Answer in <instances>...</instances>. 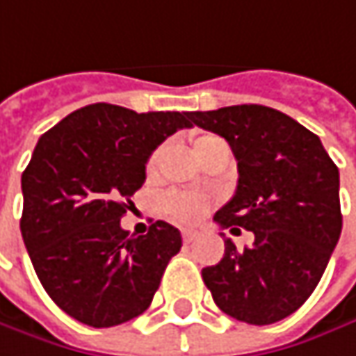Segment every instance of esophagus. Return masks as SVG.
<instances>
[{
	"mask_svg": "<svg viewBox=\"0 0 356 356\" xmlns=\"http://www.w3.org/2000/svg\"><path fill=\"white\" fill-rule=\"evenodd\" d=\"M195 236H197V234H195L193 230H183V232H181V238H183V243L185 244L193 243V241H195Z\"/></svg>",
	"mask_w": 356,
	"mask_h": 356,
	"instance_id": "obj_1",
	"label": "esophagus"
}]
</instances>
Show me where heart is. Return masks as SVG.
Segmentation results:
<instances>
[{"instance_id":"heart-1","label":"heart","mask_w":356,"mask_h":356,"mask_svg":"<svg viewBox=\"0 0 356 356\" xmlns=\"http://www.w3.org/2000/svg\"><path fill=\"white\" fill-rule=\"evenodd\" d=\"M218 143H224L222 138L208 134V132H200L191 138V148H193V154L200 156L202 152H206L210 146L218 145ZM161 159H163V146L154 148L146 161L145 173L148 179L156 177L159 173V165H161ZM163 210L169 218H173L179 224H195L200 222L208 210H210V202L202 195H193V193H169L165 200H163Z\"/></svg>"}]
</instances>
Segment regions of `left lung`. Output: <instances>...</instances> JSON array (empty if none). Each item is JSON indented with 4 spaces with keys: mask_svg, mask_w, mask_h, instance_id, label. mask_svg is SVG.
<instances>
[{
    "mask_svg": "<svg viewBox=\"0 0 356 356\" xmlns=\"http://www.w3.org/2000/svg\"><path fill=\"white\" fill-rule=\"evenodd\" d=\"M189 118L226 138L238 161L236 193L213 220L254 234L244 250L228 238L222 261L202 271L204 283L224 314L254 326L279 322L304 306L339 243V167L314 132L267 106Z\"/></svg>",
    "mask_w": 356,
    "mask_h": 356,
    "instance_id": "1",
    "label": "left lung"
}]
</instances>
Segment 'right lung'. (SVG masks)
I'll list each match as a JSON object with an SVG mask.
<instances>
[{"instance_id": "right-lung-1", "label": "right lung", "mask_w": 356, "mask_h": 356, "mask_svg": "<svg viewBox=\"0 0 356 356\" xmlns=\"http://www.w3.org/2000/svg\"><path fill=\"white\" fill-rule=\"evenodd\" d=\"M191 126L189 112L91 104L40 136L22 173L19 230L42 287L71 318L110 328L150 306L181 234L156 220L134 236L120 220L150 152Z\"/></svg>"}]
</instances>
